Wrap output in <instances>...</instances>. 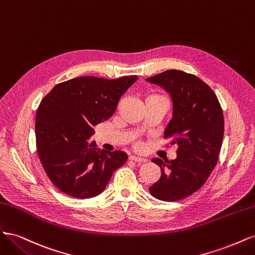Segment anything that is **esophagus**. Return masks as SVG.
I'll return each instance as SVG.
<instances>
[{
	"label": "esophagus",
	"instance_id": "34e87169",
	"mask_svg": "<svg viewBox=\"0 0 255 255\" xmlns=\"http://www.w3.org/2000/svg\"><path fill=\"white\" fill-rule=\"evenodd\" d=\"M129 160L138 161V163H144V161H146V159H145V158H143V157H139V156H135V155H130V156H129Z\"/></svg>",
	"mask_w": 255,
	"mask_h": 255
}]
</instances>
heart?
<instances>
[{"instance_id":"obj_1","label":"heart","mask_w":255,"mask_h":255,"mask_svg":"<svg viewBox=\"0 0 255 255\" xmlns=\"http://www.w3.org/2000/svg\"><path fill=\"white\" fill-rule=\"evenodd\" d=\"M146 99H164V100H166L163 96H160V95H151Z\"/></svg>"}]
</instances>
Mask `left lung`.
<instances>
[{
    "instance_id": "8db88e82",
    "label": "left lung",
    "mask_w": 255,
    "mask_h": 255,
    "mask_svg": "<svg viewBox=\"0 0 255 255\" xmlns=\"http://www.w3.org/2000/svg\"><path fill=\"white\" fill-rule=\"evenodd\" d=\"M146 81L164 87L173 101V118L164 137L176 143V158H153L160 167V179L149 188L161 201H179L201 188L218 161L225 119L213 89L196 75L167 70Z\"/></svg>"
}]
</instances>
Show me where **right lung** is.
Here are the masks:
<instances>
[{
    "instance_id": "1",
    "label": "right lung",
    "mask_w": 255,
    "mask_h": 255,
    "mask_svg": "<svg viewBox=\"0 0 255 255\" xmlns=\"http://www.w3.org/2000/svg\"><path fill=\"white\" fill-rule=\"evenodd\" d=\"M137 79L80 76L57 84L41 100L35 121L38 156L64 194L78 199L101 194L114 171L128 160L127 153L101 150L90 138L92 128L112 117Z\"/></svg>"
}]
</instances>
